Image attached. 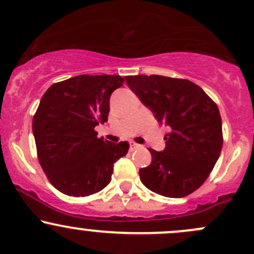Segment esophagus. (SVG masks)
<instances>
[{"mask_svg":"<svg viewBox=\"0 0 254 254\" xmlns=\"http://www.w3.org/2000/svg\"><path fill=\"white\" fill-rule=\"evenodd\" d=\"M139 148H140V145L135 143V141H129V149L130 150H135V149H139Z\"/></svg>","mask_w":254,"mask_h":254,"instance_id":"34e87169","label":"esophagus"}]
</instances>
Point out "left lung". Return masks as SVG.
<instances>
[{"label":"left lung","mask_w":254,"mask_h":254,"mask_svg":"<svg viewBox=\"0 0 254 254\" xmlns=\"http://www.w3.org/2000/svg\"><path fill=\"white\" fill-rule=\"evenodd\" d=\"M126 82L160 124L171 127L163 151L149 149L151 163L140 181L166 197H184L208 178L223 146L219 109L202 88L184 78L127 76Z\"/></svg>","instance_id":"1"}]
</instances>
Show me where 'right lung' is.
Returning <instances> with one entry per match:
<instances>
[{
  "label": "right lung",
  "instance_id": "right-lung-1",
  "mask_svg": "<svg viewBox=\"0 0 254 254\" xmlns=\"http://www.w3.org/2000/svg\"><path fill=\"white\" fill-rule=\"evenodd\" d=\"M119 75H78L52 84L32 120L37 159L48 181L73 197L93 195L111 181L114 163L127 154V141L98 138L94 127L108 121L110 95Z\"/></svg>",
  "mask_w": 254,
  "mask_h": 254
}]
</instances>
